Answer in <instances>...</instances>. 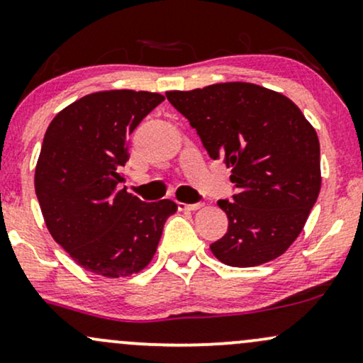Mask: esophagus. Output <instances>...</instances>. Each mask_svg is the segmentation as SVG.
<instances>
[{
    "mask_svg": "<svg viewBox=\"0 0 363 363\" xmlns=\"http://www.w3.org/2000/svg\"><path fill=\"white\" fill-rule=\"evenodd\" d=\"M202 207V203H178L180 211H199Z\"/></svg>",
    "mask_w": 363,
    "mask_h": 363,
    "instance_id": "34e87169",
    "label": "esophagus"
}]
</instances>
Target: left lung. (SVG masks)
I'll return each mask as SVG.
<instances>
[{"instance_id":"8db88e82","label":"left lung","mask_w":363,"mask_h":363,"mask_svg":"<svg viewBox=\"0 0 363 363\" xmlns=\"http://www.w3.org/2000/svg\"><path fill=\"white\" fill-rule=\"evenodd\" d=\"M166 98L197 130L212 160L231 168L238 194L219 200L228 233L212 242L219 262L257 267L299 236L321 190L319 140L299 106L253 83H219Z\"/></svg>"}]
</instances>
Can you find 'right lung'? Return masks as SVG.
<instances>
[{
  "mask_svg": "<svg viewBox=\"0 0 363 363\" xmlns=\"http://www.w3.org/2000/svg\"><path fill=\"white\" fill-rule=\"evenodd\" d=\"M163 95L110 89L67 105L47 127L35 168V194L50 236L91 274H138L155 257L177 203L143 202L125 189L127 138Z\"/></svg>",
  "mask_w": 363,
  "mask_h": 363,
  "instance_id": "1",
  "label": "right lung"
}]
</instances>
